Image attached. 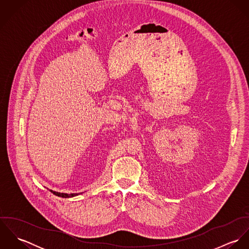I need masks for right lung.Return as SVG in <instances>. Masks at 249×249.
Returning a JSON list of instances; mask_svg holds the SVG:
<instances>
[{
    "mask_svg": "<svg viewBox=\"0 0 249 249\" xmlns=\"http://www.w3.org/2000/svg\"><path fill=\"white\" fill-rule=\"evenodd\" d=\"M53 195L57 196H60V197H64V198H70V197H73V196H76L82 193H78V194H65V193H58V192H55V191H53V190H50Z\"/></svg>",
    "mask_w": 249,
    "mask_h": 249,
    "instance_id": "1",
    "label": "right lung"
}]
</instances>
